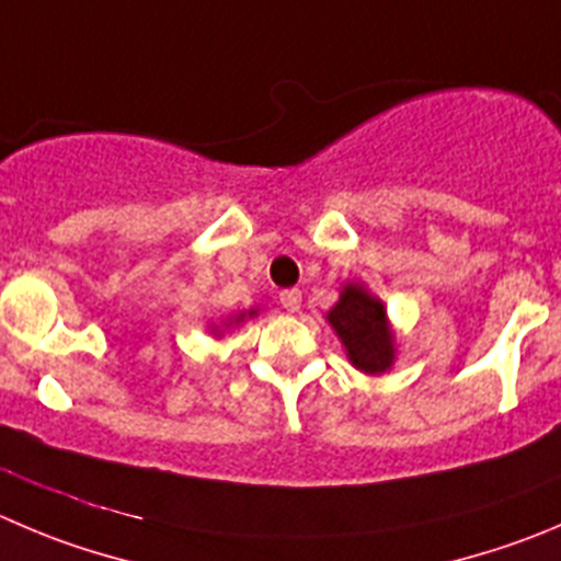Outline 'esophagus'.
I'll return each mask as SVG.
<instances>
[{"label": "esophagus", "instance_id": "esophagus-1", "mask_svg": "<svg viewBox=\"0 0 561 561\" xmlns=\"http://www.w3.org/2000/svg\"><path fill=\"white\" fill-rule=\"evenodd\" d=\"M280 306H284L289 313H297V311H300V306H302V291L300 289L280 291Z\"/></svg>", "mask_w": 561, "mask_h": 561}]
</instances>
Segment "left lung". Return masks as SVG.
I'll return each mask as SVG.
<instances>
[{"label": "left lung", "instance_id": "1", "mask_svg": "<svg viewBox=\"0 0 561 561\" xmlns=\"http://www.w3.org/2000/svg\"><path fill=\"white\" fill-rule=\"evenodd\" d=\"M328 324L344 344L346 357L364 375H386L397 360V333L388 319L386 302L371 295L360 280H346L335 306L324 313Z\"/></svg>", "mask_w": 561, "mask_h": 561}]
</instances>
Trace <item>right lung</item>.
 Wrapping results in <instances>:
<instances>
[{
  "label": "right lung",
  "instance_id": "1",
  "mask_svg": "<svg viewBox=\"0 0 561 561\" xmlns=\"http://www.w3.org/2000/svg\"><path fill=\"white\" fill-rule=\"evenodd\" d=\"M253 317H259V308H250V311H239V313H233V317H226V319H222L220 324L211 322V324H209V330H211V335H215V339H222V335H226V330L237 328V324H242L244 319H253Z\"/></svg>",
  "mask_w": 561,
  "mask_h": 561
}]
</instances>
